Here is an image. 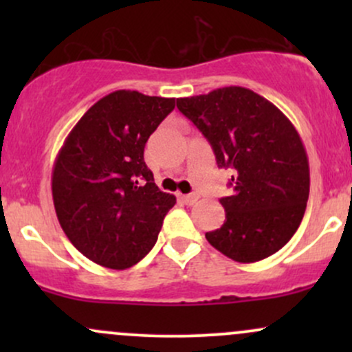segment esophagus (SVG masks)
I'll return each mask as SVG.
<instances>
[{
  "mask_svg": "<svg viewBox=\"0 0 352 352\" xmlns=\"http://www.w3.org/2000/svg\"><path fill=\"white\" fill-rule=\"evenodd\" d=\"M180 200L184 201L185 205H193L197 200H199V195H195V193H190V195H180Z\"/></svg>",
  "mask_w": 352,
  "mask_h": 352,
  "instance_id": "1",
  "label": "esophagus"
}]
</instances>
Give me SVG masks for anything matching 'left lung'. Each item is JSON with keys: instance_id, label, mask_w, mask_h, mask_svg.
<instances>
[{"instance_id": "obj_1", "label": "left lung", "mask_w": 352, "mask_h": 352, "mask_svg": "<svg viewBox=\"0 0 352 352\" xmlns=\"http://www.w3.org/2000/svg\"><path fill=\"white\" fill-rule=\"evenodd\" d=\"M197 125L220 168H232V195L220 199L225 221L205 233L238 263H254L283 248L300 227L309 197V164L301 137L274 104L230 86L177 99Z\"/></svg>"}]
</instances>
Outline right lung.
Segmentation results:
<instances>
[{"label":"right lung","instance_id":"1","mask_svg":"<svg viewBox=\"0 0 352 352\" xmlns=\"http://www.w3.org/2000/svg\"><path fill=\"white\" fill-rule=\"evenodd\" d=\"M175 99L116 91L80 117L56 157L52 200L66 236L84 256L131 268L155 245L175 197L144 162L148 137Z\"/></svg>","mask_w":352,"mask_h":352}]
</instances>
